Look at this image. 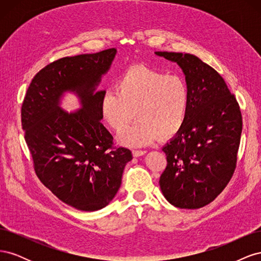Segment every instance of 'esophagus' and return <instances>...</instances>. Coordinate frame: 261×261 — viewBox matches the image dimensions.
<instances>
[{
    "label": "esophagus",
    "mask_w": 261,
    "mask_h": 261,
    "mask_svg": "<svg viewBox=\"0 0 261 261\" xmlns=\"http://www.w3.org/2000/svg\"><path fill=\"white\" fill-rule=\"evenodd\" d=\"M146 153L145 150H133V155L134 156H140V155H144Z\"/></svg>",
    "instance_id": "esophagus-1"
}]
</instances>
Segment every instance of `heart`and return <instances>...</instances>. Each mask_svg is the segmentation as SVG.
Returning a JSON list of instances; mask_svg holds the SVG:
<instances>
[{
  "instance_id": "1",
  "label": "heart",
  "mask_w": 261,
  "mask_h": 261,
  "mask_svg": "<svg viewBox=\"0 0 261 261\" xmlns=\"http://www.w3.org/2000/svg\"><path fill=\"white\" fill-rule=\"evenodd\" d=\"M191 93L183 78L146 66H133L118 77L114 91L99 102L100 115L115 132L123 130L137 115L138 122L122 132L118 144L139 148L160 138L175 136L186 123Z\"/></svg>"
}]
</instances>
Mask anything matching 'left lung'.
Masks as SVG:
<instances>
[{
	"instance_id": "8db88e82",
	"label": "left lung",
	"mask_w": 261,
	"mask_h": 261,
	"mask_svg": "<svg viewBox=\"0 0 261 261\" xmlns=\"http://www.w3.org/2000/svg\"><path fill=\"white\" fill-rule=\"evenodd\" d=\"M154 54L176 63L191 93L184 127L162 148L168 164L160 188L173 206L198 209L215 200L233 175L243 126L240 107L217 70L195 55Z\"/></svg>"
}]
</instances>
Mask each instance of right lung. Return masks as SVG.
I'll return each mask as SVG.
<instances>
[{
	"mask_svg": "<svg viewBox=\"0 0 261 261\" xmlns=\"http://www.w3.org/2000/svg\"><path fill=\"white\" fill-rule=\"evenodd\" d=\"M117 50L55 61L31 82L21 107V125L37 176L60 200L82 211L112 201L132 151L112 149V135L100 121L98 90ZM75 94L80 109L66 113L61 101Z\"/></svg>",
	"mask_w": 261,
	"mask_h": 261,
	"instance_id": "obj_1",
	"label": "right lung"
}]
</instances>
